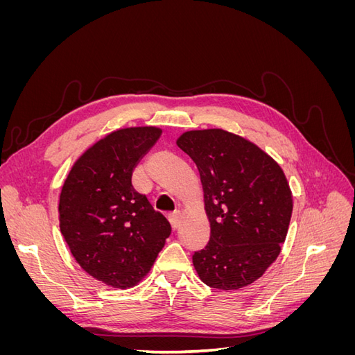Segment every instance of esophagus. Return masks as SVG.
<instances>
[{
    "mask_svg": "<svg viewBox=\"0 0 355 355\" xmlns=\"http://www.w3.org/2000/svg\"><path fill=\"white\" fill-rule=\"evenodd\" d=\"M180 219H182V216H180L179 213L170 214V216H168V222H170V225H171V228H173V230H178V228H179V225H180Z\"/></svg>",
    "mask_w": 355,
    "mask_h": 355,
    "instance_id": "obj_1",
    "label": "esophagus"
}]
</instances>
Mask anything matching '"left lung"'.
I'll return each instance as SVG.
<instances>
[{
    "mask_svg": "<svg viewBox=\"0 0 355 355\" xmlns=\"http://www.w3.org/2000/svg\"><path fill=\"white\" fill-rule=\"evenodd\" d=\"M176 145L194 161L210 241L192 256L201 282L239 290L262 277L282 252L293 210L283 168L247 139L222 128L191 130Z\"/></svg>",
    "mask_w": 355,
    "mask_h": 355,
    "instance_id": "left-lung-1",
    "label": "left lung"
}]
</instances>
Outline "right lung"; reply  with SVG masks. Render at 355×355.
<instances>
[{
    "label": "right lung",
    "mask_w": 355,
    "mask_h": 355,
    "mask_svg": "<svg viewBox=\"0 0 355 355\" xmlns=\"http://www.w3.org/2000/svg\"><path fill=\"white\" fill-rule=\"evenodd\" d=\"M159 136L161 128L153 125L110 133L75 161L62 187L63 239L83 270L106 286H136L171 232L168 220L132 185L136 164Z\"/></svg>",
    "instance_id": "right-lung-1"
}]
</instances>
